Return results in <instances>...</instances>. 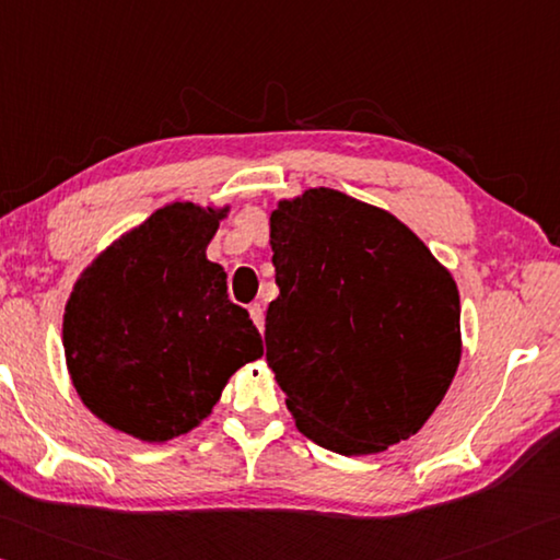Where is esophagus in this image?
<instances>
[{
	"instance_id": "34e87169",
	"label": "esophagus",
	"mask_w": 560,
	"mask_h": 560,
	"mask_svg": "<svg viewBox=\"0 0 560 560\" xmlns=\"http://www.w3.org/2000/svg\"><path fill=\"white\" fill-rule=\"evenodd\" d=\"M248 312H250V319H253V325L260 329V335H262V327H265V315H262V305L260 302H253V305L248 307Z\"/></svg>"
}]
</instances>
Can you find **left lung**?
Returning a JSON list of instances; mask_svg holds the SVG:
<instances>
[{"mask_svg":"<svg viewBox=\"0 0 560 560\" xmlns=\"http://www.w3.org/2000/svg\"><path fill=\"white\" fill-rule=\"evenodd\" d=\"M265 361L302 435L371 455L416 435L459 364L457 285L396 215L310 189L270 215Z\"/></svg>","mask_w":560,"mask_h":560,"instance_id":"8db88e82","label":"left lung"}]
</instances>
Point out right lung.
Segmentation results:
<instances>
[{
	"label": "right lung",
	"mask_w": 560,
	"mask_h": 560,
	"mask_svg": "<svg viewBox=\"0 0 560 560\" xmlns=\"http://www.w3.org/2000/svg\"><path fill=\"white\" fill-rule=\"evenodd\" d=\"M221 213L154 211L75 282L63 315L68 371L83 404L122 433L164 443L211 413L262 339L206 260Z\"/></svg>",
	"instance_id": "obj_1"
}]
</instances>
